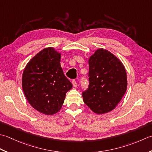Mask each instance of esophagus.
Segmentation results:
<instances>
[{
    "label": "esophagus",
    "mask_w": 152,
    "mask_h": 152,
    "mask_svg": "<svg viewBox=\"0 0 152 152\" xmlns=\"http://www.w3.org/2000/svg\"><path fill=\"white\" fill-rule=\"evenodd\" d=\"M72 84H73V86H74V87H77V83L75 80H73L72 81Z\"/></svg>",
    "instance_id": "esophagus-1"
}]
</instances>
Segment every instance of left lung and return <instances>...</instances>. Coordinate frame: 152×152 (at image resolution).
Here are the masks:
<instances>
[{"mask_svg": "<svg viewBox=\"0 0 152 152\" xmlns=\"http://www.w3.org/2000/svg\"><path fill=\"white\" fill-rule=\"evenodd\" d=\"M89 86L83 92L85 104L94 113L104 114L116 107L127 88L125 66L106 49L99 48L88 60Z\"/></svg>", "mask_w": 152, "mask_h": 152, "instance_id": "1", "label": "left lung"}]
</instances>
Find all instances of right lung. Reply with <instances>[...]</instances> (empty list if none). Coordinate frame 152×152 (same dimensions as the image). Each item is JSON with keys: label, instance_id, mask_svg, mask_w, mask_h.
<instances>
[{"label": "right lung", "instance_id": "right-lung-1", "mask_svg": "<svg viewBox=\"0 0 152 152\" xmlns=\"http://www.w3.org/2000/svg\"><path fill=\"white\" fill-rule=\"evenodd\" d=\"M61 54L53 47L42 49L23 70L21 83L25 96L34 109L46 115L61 110L72 84L64 75Z\"/></svg>", "mask_w": 152, "mask_h": 152}]
</instances>
